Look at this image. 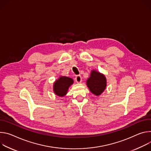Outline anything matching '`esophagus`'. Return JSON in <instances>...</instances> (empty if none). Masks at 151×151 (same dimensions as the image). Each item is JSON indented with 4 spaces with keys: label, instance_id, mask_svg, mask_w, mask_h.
Returning <instances> with one entry per match:
<instances>
[{
    "label": "esophagus",
    "instance_id": "1",
    "mask_svg": "<svg viewBox=\"0 0 151 151\" xmlns=\"http://www.w3.org/2000/svg\"><path fill=\"white\" fill-rule=\"evenodd\" d=\"M81 79H82V78H81V76H80V75H77V76L76 77V78H75V80H76V82L78 83L81 82V81H82Z\"/></svg>",
    "mask_w": 151,
    "mask_h": 151
}]
</instances>
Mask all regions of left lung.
I'll list each match as a JSON object with an SVG mask.
<instances>
[{"instance_id": "obj_1", "label": "left lung", "mask_w": 151, "mask_h": 151, "mask_svg": "<svg viewBox=\"0 0 151 151\" xmlns=\"http://www.w3.org/2000/svg\"><path fill=\"white\" fill-rule=\"evenodd\" d=\"M86 85L93 94L99 96L104 92L106 88V78L104 74L95 70H92L90 77L87 80Z\"/></svg>"}]
</instances>
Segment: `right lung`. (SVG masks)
<instances>
[{
	"label": "right lung",
	"instance_id": "add662e5",
	"mask_svg": "<svg viewBox=\"0 0 151 151\" xmlns=\"http://www.w3.org/2000/svg\"><path fill=\"white\" fill-rule=\"evenodd\" d=\"M74 83L71 78L60 76L53 85V91L55 93L59 96H65L68 92L69 87Z\"/></svg>",
	"mask_w": 151,
	"mask_h": 151
}]
</instances>
